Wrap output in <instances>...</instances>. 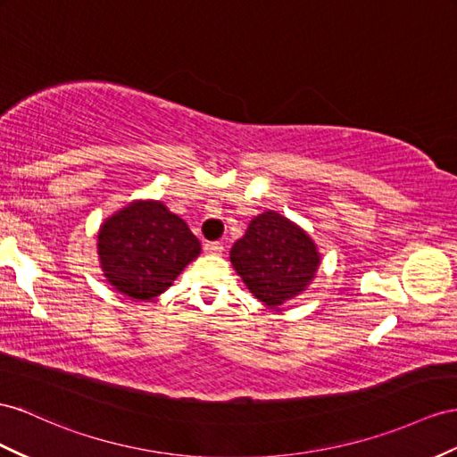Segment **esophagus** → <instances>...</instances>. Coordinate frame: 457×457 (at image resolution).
Wrapping results in <instances>:
<instances>
[{
  "mask_svg": "<svg viewBox=\"0 0 457 457\" xmlns=\"http://www.w3.org/2000/svg\"><path fill=\"white\" fill-rule=\"evenodd\" d=\"M204 253L206 254H221L224 253V245L218 241H208V243H204Z\"/></svg>",
  "mask_w": 457,
  "mask_h": 457,
  "instance_id": "obj_1",
  "label": "esophagus"
}]
</instances>
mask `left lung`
<instances>
[{"instance_id":"1","label":"left lung","mask_w":457,"mask_h":457,"mask_svg":"<svg viewBox=\"0 0 457 457\" xmlns=\"http://www.w3.org/2000/svg\"><path fill=\"white\" fill-rule=\"evenodd\" d=\"M233 268L251 294L266 307L297 297L320 264L317 245L286 216L268 210L251 220L229 251Z\"/></svg>"}]
</instances>
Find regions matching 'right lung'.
Listing matches in <instances>:
<instances>
[{
	"instance_id": "add662e5",
	"label": "right lung",
	"mask_w": 457,
	"mask_h": 457,
	"mask_svg": "<svg viewBox=\"0 0 457 457\" xmlns=\"http://www.w3.org/2000/svg\"><path fill=\"white\" fill-rule=\"evenodd\" d=\"M201 253L189 226L160 201H135L98 231L104 276L120 294L146 301L163 294Z\"/></svg>"
}]
</instances>
